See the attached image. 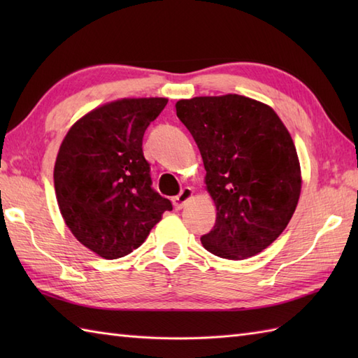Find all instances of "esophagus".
<instances>
[{
	"label": "esophagus",
	"instance_id": "obj_1",
	"mask_svg": "<svg viewBox=\"0 0 358 358\" xmlns=\"http://www.w3.org/2000/svg\"><path fill=\"white\" fill-rule=\"evenodd\" d=\"M192 199V189L191 187H185L177 196H173V208L175 209H181L185 204Z\"/></svg>",
	"mask_w": 358,
	"mask_h": 358
}]
</instances>
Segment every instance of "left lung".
<instances>
[{
  "mask_svg": "<svg viewBox=\"0 0 358 358\" xmlns=\"http://www.w3.org/2000/svg\"><path fill=\"white\" fill-rule=\"evenodd\" d=\"M177 117L200 149L217 220L201 245L243 260L286 229L301 191L294 141L269 106L241 95L180 100Z\"/></svg>",
  "mask_w": 358,
  "mask_h": 358,
  "instance_id": "8db88e82",
  "label": "left lung"
}]
</instances>
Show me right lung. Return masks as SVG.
Masks as SVG:
<instances>
[{"label": "right lung", "mask_w": 358, "mask_h": 358, "mask_svg": "<svg viewBox=\"0 0 358 358\" xmlns=\"http://www.w3.org/2000/svg\"><path fill=\"white\" fill-rule=\"evenodd\" d=\"M166 98H124L75 123L59 148L53 183L77 240L103 258L131 254L172 203L152 187L143 135Z\"/></svg>", "instance_id": "1"}]
</instances>
